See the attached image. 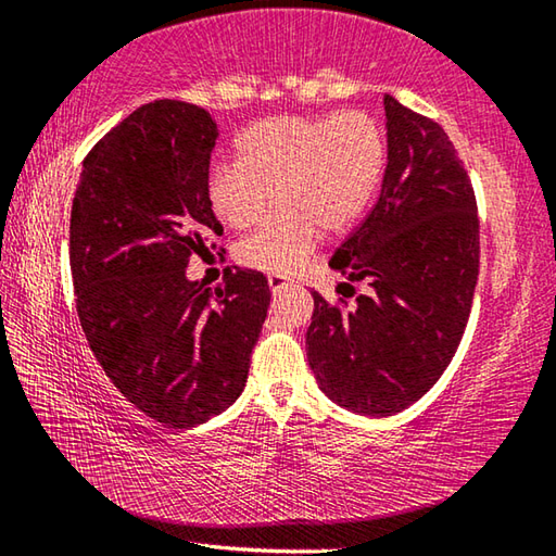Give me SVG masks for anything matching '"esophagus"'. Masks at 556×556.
I'll return each instance as SVG.
<instances>
[{
	"mask_svg": "<svg viewBox=\"0 0 556 556\" xmlns=\"http://www.w3.org/2000/svg\"><path fill=\"white\" fill-rule=\"evenodd\" d=\"M267 285H269V289H271V294L277 296V294H281V291L291 287V281H289L287 277H281V275H269V277H267Z\"/></svg>",
	"mask_w": 556,
	"mask_h": 556,
	"instance_id": "esophagus-1",
	"label": "esophagus"
}]
</instances>
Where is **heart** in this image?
Returning a JSON list of instances; mask_svg holds the SVG:
<instances>
[{
	"mask_svg": "<svg viewBox=\"0 0 556 556\" xmlns=\"http://www.w3.org/2000/svg\"><path fill=\"white\" fill-rule=\"evenodd\" d=\"M384 166L382 129L368 112L275 115L238 137V164H218L205 193L232 230L255 225L275 191L277 213L238 244L244 267L289 275L308 257L318 230L351 228Z\"/></svg>",
	"mask_w": 556,
	"mask_h": 556,
	"instance_id": "obj_1",
	"label": "heart"
}]
</instances>
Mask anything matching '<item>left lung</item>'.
<instances>
[{
  "mask_svg": "<svg viewBox=\"0 0 556 556\" xmlns=\"http://www.w3.org/2000/svg\"><path fill=\"white\" fill-rule=\"evenodd\" d=\"M382 102L380 199L328 262L345 277L338 289H370L353 306L312 291L306 331L318 388L363 417L407 409L444 375L466 331L481 252L473 186L446 131L392 96Z\"/></svg>",
  "mask_w": 556,
  "mask_h": 556,
  "instance_id": "1",
  "label": "left lung"
}]
</instances>
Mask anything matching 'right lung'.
<instances>
[{"label":"right lung","mask_w":556,"mask_h":556,"mask_svg":"<svg viewBox=\"0 0 556 556\" xmlns=\"http://www.w3.org/2000/svg\"><path fill=\"white\" fill-rule=\"evenodd\" d=\"M218 125L156 100L90 149L71 208L80 326L112 384L164 427L191 429L240 397L267 318L265 275L235 267L211 291L186 277L223 225L205 193Z\"/></svg>","instance_id":"1"}]
</instances>
